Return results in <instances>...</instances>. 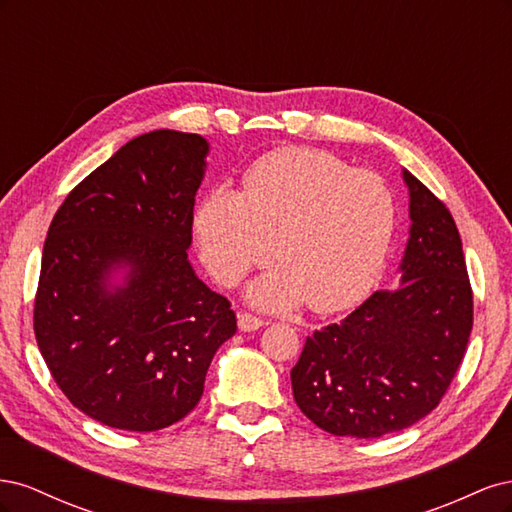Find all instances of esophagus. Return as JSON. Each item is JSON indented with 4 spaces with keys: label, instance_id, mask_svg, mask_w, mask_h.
I'll return each instance as SVG.
<instances>
[{
    "label": "esophagus",
    "instance_id": "1",
    "mask_svg": "<svg viewBox=\"0 0 512 512\" xmlns=\"http://www.w3.org/2000/svg\"><path fill=\"white\" fill-rule=\"evenodd\" d=\"M237 322H239V329H241V331H245V333L258 331L260 327H265V320L258 318V316H254V314H250V312H239Z\"/></svg>",
    "mask_w": 512,
    "mask_h": 512
}]
</instances>
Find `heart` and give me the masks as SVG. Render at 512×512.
Masks as SVG:
<instances>
[{
  "label": "heart",
  "instance_id": "obj_1",
  "mask_svg": "<svg viewBox=\"0 0 512 512\" xmlns=\"http://www.w3.org/2000/svg\"><path fill=\"white\" fill-rule=\"evenodd\" d=\"M397 203L378 175L329 151L275 149L243 177V192L215 185L196 209L200 254L224 284L273 258L280 269L252 284L265 309L301 301L316 314L359 303L384 265Z\"/></svg>",
  "mask_w": 512,
  "mask_h": 512
}]
</instances>
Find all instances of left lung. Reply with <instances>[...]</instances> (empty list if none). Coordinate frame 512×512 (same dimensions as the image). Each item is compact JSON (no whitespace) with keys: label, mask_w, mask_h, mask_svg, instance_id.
Masks as SVG:
<instances>
[{"label":"left lung","mask_w":512,"mask_h":512,"mask_svg":"<svg viewBox=\"0 0 512 512\" xmlns=\"http://www.w3.org/2000/svg\"><path fill=\"white\" fill-rule=\"evenodd\" d=\"M410 239L401 286L314 331L292 367L301 412L333 436L380 438L421 421L451 386L474 322L472 286L451 211L404 170Z\"/></svg>","instance_id":"1"}]
</instances>
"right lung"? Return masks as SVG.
<instances>
[{
  "label": "right lung",
  "mask_w": 512,
  "mask_h": 512,
  "mask_svg": "<svg viewBox=\"0 0 512 512\" xmlns=\"http://www.w3.org/2000/svg\"><path fill=\"white\" fill-rule=\"evenodd\" d=\"M207 151L198 134L136 136L76 185L49 226L36 342L72 406L102 425L158 431L181 421L237 331L230 301L188 260ZM117 268L129 269L119 287Z\"/></svg>",
  "instance_id": "obj_1"
}]
</instances>
